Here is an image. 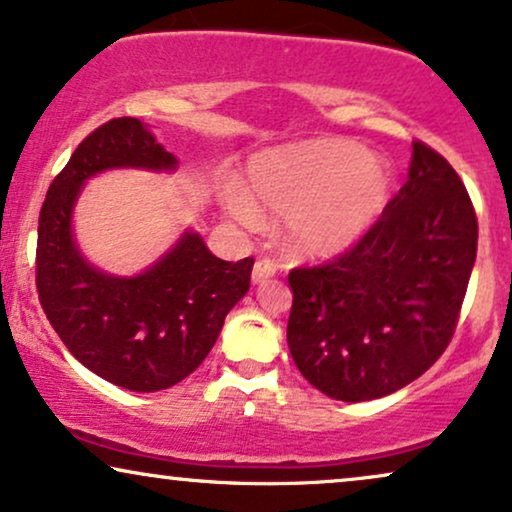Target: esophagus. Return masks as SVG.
I'll use <instances>...</instances> for the list:
<instances>
[{"mask_svg":"<svg viewBox=\"0 0 512 512\" xmlns=\"http://www.w3.org/2000/svg\"><path fill=\"white\" fill-rule=\"evenodd\" d=\"M276 274V264L269 262V260H260L255 262V267H252V283L255 286H260V283L267 281V278H271Z\"/></svg>","mask_w":512,"mask_h":512,"instance_id":"1","label":"esophagus"}]
</instances>
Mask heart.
I'll return each mask as SVG.
<instances>
[{"mask_svg": "<svg viewBox=\"0 0 512 512\" xmlns=\"http://www.w3.org/2000/svg\"><path fill=\"white\" fill-rule=\"evenodd\" d=\"M243 189H229L226 210L245 226L262 213L286 217L283 243L304 260L352 250L390 210L397 172L359 141L321 137L271 148L250 160Z\"/></svg>", "mask_w": 512, "mask_h": 512, "instance_id": "obj_1", "label": "heart"}]
</instances>
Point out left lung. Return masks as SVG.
<instances>
[{
  "label": "left lung",
  "mask_w": 512,
  "mask_h": 512,
  "mask_svg": "<svg viewBox=\"0 0 512 512\" xmlns=\"http://www.w3.org/2000/svg\"><path fill=\"white\" fill-rule=\"evenodd\" d=\"M477 255V217L442 155L413 144L390 210L340 260L288 274V347L326 397L371 401L423 375L449 345Z\"/></svg>",
  "instance_id": "left-lung-1"
}]
</instances>
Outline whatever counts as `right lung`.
I'll return each mask as SVG.
<instances>
[{
  "label": "right lung",
  "mask_w": 512,
  "mask_h": 512,
  "mask_svg": "<svg viewBox=\"0 0 512 512\" xmlns=\"http://www.w3.org/2000/svg\"><path fill=\"white\" fill-rule=\"evenodd\" d=\"M177 167V155L165 151L146 122L115 118L75 148L40 212L37 290L44 314L84 368L132 392L167 390L196 371L250 288L252 257L219 260L193 229L132 276L103 271L84 257L73 217L89 179Z\"/></svg>",
  "instance_id": "right-lung-1"
}]
</instances>
